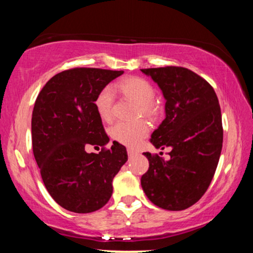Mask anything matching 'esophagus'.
Returning <instances> with one entry per match:
<instances>
[{
	"label": "esophagus",
	"instance_id": "esophagus-1",
	"mask_svg": "<svg viewBox=\"0 0 253 253\" xmlns=\"http://www.w3.org/2000/svg\"><path fill=\"white\" fill-rule=\"evenodd\" d=\"M127 153H128V156H129V157L134 156L135 154H136V152L134 151V149H130V148H128V149H127Z\"/></svg>",
	"mask_w": 253,
	"mask_h": 253
}]
</instances>
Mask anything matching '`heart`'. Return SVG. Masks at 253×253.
<instances>
[{"instance_id":"heart-1","label":"heart","mask_w":253,"mask_h":253,"mask_svg":"<svg viewBox=\"0 0 253 253\" xmlns=\"http://www.w3.org/2000/svg\"><path fill=\"white\" fill-rule=\"evenodd\" d=\"M117 90L123 97L131 100L136 105L134 115H143L147 118H156L160 114L158 105L154 100L155 88L148 80L142 77H128L116 84ZM99 117L105 122L113 118L114 96L110 88L105 87L98 91L93 101ZM149 127L143 119L131 122H119L110 128L109 134L113 140L128 147H137L148 135Z\"/></svg>"}]
</instances>
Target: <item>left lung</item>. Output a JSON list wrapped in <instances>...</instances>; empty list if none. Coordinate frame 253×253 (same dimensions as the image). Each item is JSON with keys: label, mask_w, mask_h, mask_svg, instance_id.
I'll list each match as a JSON object with an SVG mask.
<instances>
[{"label": "left lung", "mask_w": 253, "mask_h": 253, "mask_svg": "<svg viewBox=\"0 0 253 253\" xmlns=\"http://www.w3.org/2000/svg\"><path fill=\"white\" fill-rule=\"evenodd\" d=\"M164 95L166 117L152 134L156 148L172 147L170 158L144 153L149 168L140 183L151 202L169 211L192 207L215 173L223 143L221 108L211 84L183 67L140 69Z\"/></svg>", "instance_id": "obj_1"}]
</instances>
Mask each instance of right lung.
Masks as SVG:
<instances>
[{"label": "right lung", "instance_id": "1", "mask_svg": "<svg viewBox=\"0 0 253 253\" xmlns=\"http://www.w3.org/2000/svg\"><path fill=\"white\" fill-rule=\"evenodd\" d=\"M124 71L72 68L53 76L37 97L32 148L42 181L60 207L76 213L101 209L113 194V178L127 162L124 145L109 142L93 105L100 89ZM88 144L99 154L85 152Z\"/></svg>", "mask_w": 253, "mask_h": 253}]
</instances>
